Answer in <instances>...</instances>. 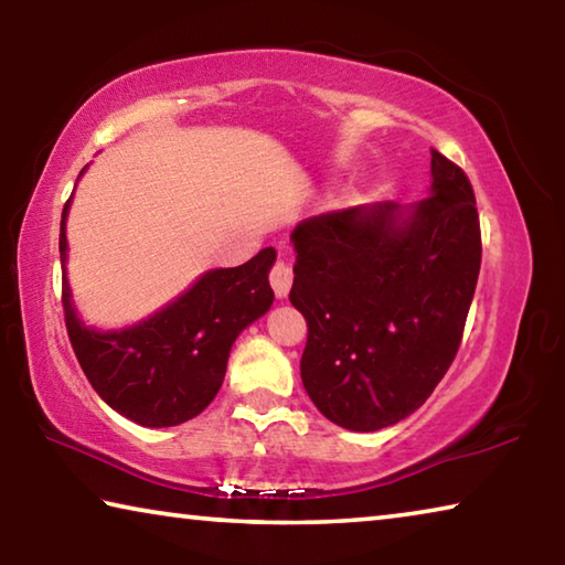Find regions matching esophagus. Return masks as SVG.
<instances>
[{
	"label": "esophagus",
	"mask_w": 565,
	"mask_h": 565,
	"mask_svg": "<svg viewBox=\"0 0 565 565\" xmlns=\"http://www.w3.org/2000/svg\"><path fill=\"white\" fill-rule=\"evenodd\" d=\"M269 281H271V289L276 294V299H286V296H289V291H291V284H294L291 266L286 262H276L271 274H269Z\"/></svg>",
	"instance_id": "obj_1"
}]
</instances>
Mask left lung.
<instances>
[{"label": "left lung", "instance_id": "8db88e82", "mask_svg": "<svg viewBox=\"0 0 565 565\" xmlns=\"http://www.w3.org/2000/svg\"><path fill=\"white\" fill-rule=\"evenodd\" d=\"M289 301L303 313L306 394L349 431L414 414L451 366L481 269L471 181L431 151L416 204L379 202L303 218Z\"/></svg>", "mask_w": 565, "mask_h": 565}]
</instances>
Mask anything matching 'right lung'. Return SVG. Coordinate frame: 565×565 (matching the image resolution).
I'll return each mask as SVG.
<instances>
[{"label": "right lung", "mask_w": 565, "mask_h": 565, "mask_svg": "<svg viewBox=\"0 0 565 565\" xmlns=\"http://www.w3.org/2000/svg\"><path fill=\"white\" fill-rule=\"evenodd\" d=\"M70 206L72 199L64 204L60 228L62 303L70 341L89 384L117 414L139 426L169 428L199 416L224 384L238 333L271 309L269 271L276 252L266 246L242 266L209 269L147 319L102 331L84 323L66 279Z\"/></svg>", "instance_id": "add662e5"}]
</instances>
